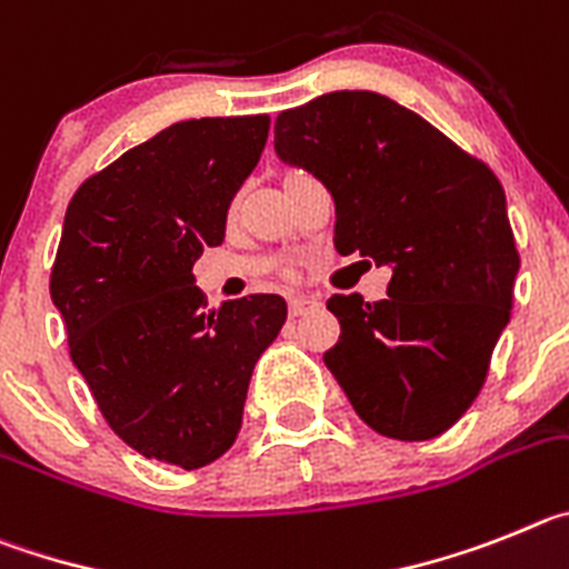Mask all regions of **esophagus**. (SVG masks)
<instances>
[{"instance_id": "obj_1", "label": "esophagus", "mask_w": 569, "mask_h": 569, "mask_svg": "<svg viewBox=\"0 0 569 569\" xmlns=\"http://www.w3.org/2000/svg\"><path fill=\"white\" fill-rule=\"evenodd\" d=\"M315 309V303L311 300H306V297H295V300H289V315L291 317H303L306 311Z\"/></svg>"}]
</instances>
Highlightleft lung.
I'll return each mask as SVG.
<instances>
[{
    "instance_id": "8db88e82",
    "label": "left lung",
    "mask_w": 569,
    "mask_h": 569,
    "mask_svg": "<svg viewBox=\"0 0 569 569\" xmlns=\"http://www.w3.org/2000/svg\"><path fill=\"white\" fill-rule=\"evenodd\" d=\"M274 150L329 187L337 252L391 266L380 303H326L340 340L322 360L368 428L399 442L439 437L482 391L513 309L519 249L499 178L371 90L283 110Z\"/></svg>"
}]
</instances>
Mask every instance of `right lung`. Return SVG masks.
<instances>
[{
    "label": "right lung",
    "mask_w": 569,
    "mask_h": 569,
    "mask_svg": "<svg viewBox=\"0 0 569 569\" xmlns=\"http://www.w3.org/2000/svg\"><path fill=\"white\" fill-rule=\"evenodd\" d=\"M266 136L269 116L178 121L93 172L64 212L50 297L70 357L112 433L181 470L232 448L254 362L289 315L278 295L209 309L192 274Z\"/></svg>",
    "instance_id": "right-lung-1"
}]
</instances>
